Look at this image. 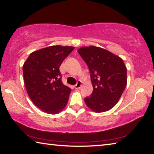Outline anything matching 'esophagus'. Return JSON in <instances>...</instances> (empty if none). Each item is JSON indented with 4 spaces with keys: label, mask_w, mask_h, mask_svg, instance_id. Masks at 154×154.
I'll use <instances>...</instances> for the list:
<instances>
[{
    "label": "esophagus",
    "mask_w": 154,
    "mask_h": 154,
    "mask_svg": "<svg viewBox=\"0 0 154 154\" xmlns=\"http://www.w3.org/2000/svg\"><path fill=\"white\" fill-rule=\"evenodd\" d=\"M81 86H82L81 81H78L77 83H76V85H74V88H75V89H79V88L81 87Z\"/></svg>",
    "instance_id": "esophagus-1"
}]
</instances>
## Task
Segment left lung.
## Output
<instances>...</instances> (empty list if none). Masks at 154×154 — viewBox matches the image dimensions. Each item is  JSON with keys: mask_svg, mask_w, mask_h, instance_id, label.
<instances>
[{"mask_svg": "<svg viewBox=\"0 0 154 154\" xmlns=\"http://www.w3.org/2000/svg\"><path fill=\"white\" fill-rule=\"evenodd\" d=\"M78 52L89 69L93 87L92 94L85 98L86 104L94 112L108 111L119 101L127 83L122 59L94 46L82 47Z\"/></svg>", "mask_w": 154, "mask_h": 154, "instance_id": "8db88e82", "label": "left lung"}]
</instances>
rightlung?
<instances>
[{"mask_svg": "<svg viewBox=\"0 0 154 154\" xmlns=\"http://www.w3.org/2000/svg\"><path fill=\"white\" fill-rule=\"evenodd\" d=\"M74 47L51 46L34 51L23 66L24 83L32 102L49 114L60 112L68 102L71 88L61 81L59 67Z\"/></svg>", "mask_w": 154, "mask_h": 154, "instance_id": "add662e5", "label": "right lung"}]
</instances>
